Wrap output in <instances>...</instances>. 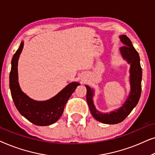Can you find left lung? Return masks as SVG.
I'll return each instance as SVG.
<instances>
[{
  "mask_svg": "<svg viewBox=\"0 0 155 155\" xmlns=\"http://www.w3.org/2000/svg\"><path fill=\"white\" fill-rule=\"evenodd\" d=\"M120 41L124 44L120 47L122 56L128 63H130V85L131 90L128 98L122 107L109 114H102L97 111L93 104V91L86 85L87 101L90 107L91 114L95 119L104 124H116L122 122L128 116L138 102L141 94L142 68L140 63L138 53L133 47L130 40L126 35L120 37Z\"/></svg>",
  "mask_w": 155,
  "mask_h": 155,
  "instance_id": "8db88e82",
  "label": "left lung"
}]
</instances>
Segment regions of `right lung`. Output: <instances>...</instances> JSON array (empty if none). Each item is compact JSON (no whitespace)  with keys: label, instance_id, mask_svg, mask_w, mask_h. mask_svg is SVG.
Here are the masks:
<instances>
[{"label":"right lung","instance_id":"obj_1","mask_svg":"<svg viewBox=\"0 0 155 155\" xmlns=\"http://www.w3.org/2000/svg\"><path fill=\"white\" fill-rule=\"evenodd\" d=\"M23 45L24 43L21 42L20 47L12 58L10 88L12 100L21 115L29 121L39 126H49L59 119L68 100L80 84L71 82L58 94L47 101H37L29 98L22 92L18 83V62Z\"/></svg>","mask_w":155,"mask_h":155}]
</instances>
